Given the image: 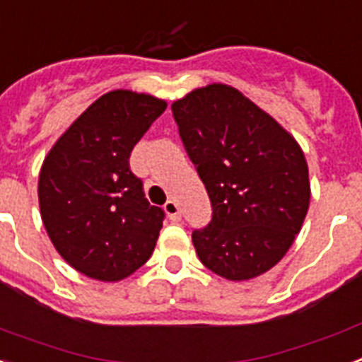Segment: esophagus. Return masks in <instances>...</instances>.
Wrapping results in <instances>:
<instances>
[{
  "mask_svg": "<svg viewBox=\"0 0 362 362\" xmlns=\"http://www.w3.org/2000/svg\"><path fill=\"white\" fill-rule=\"evenodd\" d=\"M164 213L168 214V218L172 222H179V220H181V209H179L175 199H168V202L164 203Z\"/></svg>",
  "mask_w": 362,
  "mask_h": 362,
  "instance_id": "1",
  "label": "esophagus"
}]
</instances>
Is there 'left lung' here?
<instances>
[{"instance_id": "left-lung-1", "label": "left lung", "mask_w": 362, "mask_h": 362, "mask_svg": "<svg viewBox=\"0 0 362 362\" xmlns=\"http://www.w3.org/2000/svg\"><path fill=\"white\" fill-rule=\"evenodd\" d=\"M172 112L213 207L207 228L192 231L199 261L229 281L261 276L285 257L309 209L300 144L222 83L174 101Z\"/></svg>"}]
</instances>
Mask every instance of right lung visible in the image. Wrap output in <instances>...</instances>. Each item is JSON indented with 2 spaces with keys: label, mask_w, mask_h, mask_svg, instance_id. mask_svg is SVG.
<instances>
[{
  "label": "right lung",
  "mask_w": 362,
  "mask_h": 362,
  "mask_svg": "<svg viewBox=\"0 0 362 362\" xmlns=\"http://www.w3.org/2000/svg\"><path fill=\"white\" fill-rule=\"evenodd\" d=\"M166 101L107 92L57 140L38 177V203L53 246L70 267L98 281H120L155 250L164 211L146 199L131 172L134 144Z\"/></svg>",
  "instance_id": "obj_1"
}]
</instances>
